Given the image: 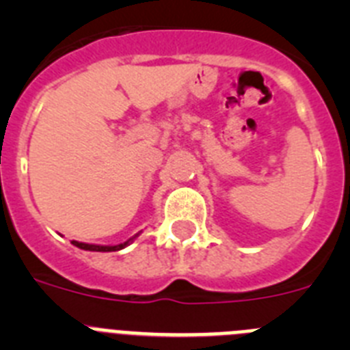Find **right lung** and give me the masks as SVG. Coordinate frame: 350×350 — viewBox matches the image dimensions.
I'll use <instances>...</instances> for the list:
<instances>
[{"label": "right lung", "mask_w": 350, "mask_h": 350, "mask_svg": "<svg viewBox=\"0 0 350 350\" xmlns=\"http://www.w3.org/2000/svg\"><path fill=\"white\" fill-rule=\"evenodd\" d=\"M133 240V238H131ZM131 240H128V242L124 243H119V245H91V243H82V242H75L73 240V245L79 247V249H83V250H94V252H113V250H120V249H124L126 245H128Z\"/></svg>", "instance_id": "add662e5"}]
</instances>
